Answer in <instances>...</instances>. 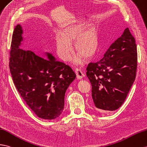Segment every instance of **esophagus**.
<instances>
[{"mask_svg": "<svg viewBox=\"0 0 147 147\" xmlns=\"http://www.w3.org/2000/svg\"><path fill=\"white\" fill-rule=\"evenodd\" d=\"M75 73L76 74V77L78 79H82L85 76L84 74L82 72V71L80 69H78V68H76Z\"/></svg>", "mask_w": 147, "mask_h": 147, "instance_id": "obj_1", "label": "esophagus"}]
</instances>
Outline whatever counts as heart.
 Wrapping results in <instances>:
<instances>
[{
	"label": "heart",
	"mask_w": 147,
	"mask_h": 147,
	"mask_svg": "<svg viewBox=\"0 0 147 147\" xmlns=\"http://www.w3.org/2000/svg\"><path fill=\"white\" fill-rule=\"evenodd\" d=\"M78 55L74 61L76 64L83 62L84 57L91 59L96 54L98 47V32L96 27L90 26L86 27L84 22L79 20L63 27L59 34L55 37V47L57 56L63 61H68L73 53L72 44Z\"/></svg>",
	"instance_id": "1"
}]
</instances>
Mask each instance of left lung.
Here are the masks:
<instances>
[{
    "label": "left lung",
    "mask_w": 147,
    "mask_h": 147,
    "mask_svg": "<svg viewBox=\"0 0 147 147\" xmlns=\"http://www.w3.org/2000/svg\"><path fill=\"white\" fill-rule=\"evenodd\" d=\"M136 68V44L127 27L100 61L90 63L86 67L96 110L115 111L123 104L135 81Z\"/></svg>",
    "instance_id": "8db88e82"
}]
</instances>
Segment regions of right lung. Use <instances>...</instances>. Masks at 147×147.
<instances>
[{
  "label": "right lung",
  "instance_id": "add662e5",
  "mask_svg": "<svg viewBox=\"0 0 147 147\" xmlns=\"http://www.w3.org/2000/svg\"><path fill=\"white\" fill-rule=\"evenodd\" d=\"M22 34L21 27L16 26L9 64L13 82L37 117L53 120L63 112L66 91L76 74L69 66L55 60L49 53L46 59L31 51L19 49Z\"/></svg>",
  "mask_w": 147,
  "mask_h": 147
}]
</instances>
